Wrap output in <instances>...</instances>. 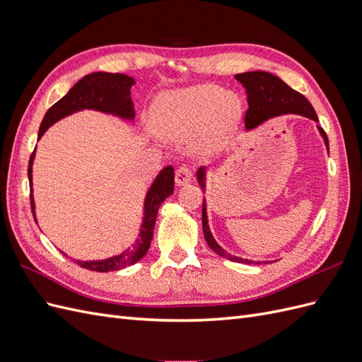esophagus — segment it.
<instances>
[{
	"mask_svg": "<svg viewBox=\"0 0 362 362\" xmlns=\"http://www.w3.org/2000/svg\"><path fill=\"white\" fill-rule=\"evenodd\" d=\"M192 177L193 172L189 166H180L175 172V182H177V185H184L192 181Z\"/></svg>",
	"mask_w": 362,
	"mask_h": 362,
	"instance_id": "esophagus-1",
	"label": "esophagus"
}]
</instances>
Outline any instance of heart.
<instances>
[{
    "mask_svg": "<svg viewBox=\"0 0 362 362\" xmlns=\"http://www.w3.org/2000/svg\"><path fill=\"white\" fill-rule=\"evenodd\" d=\"M243 105L238 95L216 84H194L161 93L151 107V127L166 140L194 136V148L210 152L234 134Z\"/></svg>",
    "mask_w": 362,
    "mask_h": 362,
    "instance_id": "obj_1",
    "label": "heart"
}]
</instances>
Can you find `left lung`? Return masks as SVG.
Masks as SVG:
<instances>
[{
	"label": "left lung",
	"instance_id": "obj_1",
	"mask_svg": "<svg viewBox=\"0 0 362 362\" xmlns=\"http://www.w3.org/2000/svg\"><path fill=\"white\" fill-rule=\"evenodd\" d=\"M235 80L243 84L247 95V104L249 108L245 116V125L246 131H250L257 128L258 125L264 124L266 120L276 117L281 115H300L308 119H313L314 122H319V117L315 115V110L313 108L311 103L306 98L296 92L288 84L284 83L279 76L264 72V71H252L245 74H237ZM320 136L323 137V141L326 145V149L329 151V141H327L326 133L323 128L317 125ZM206 170L208 168L202 166L196 172V178H198V184L201 189L205 192V181H206ZM202 228H204V237L205 242L208 243L217 255H221L226 259H231L235 262H243V264H261V261L247 259L242 257H235L228 254V252L218 245L213 234L211 229L208 226V216H206V202L204 199L202 205Z\"/></svg>",
	"mask_w": 362,
	"mask_h": 362
}]
</instances>
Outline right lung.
I'll return each instance as SVG.
<instances>
[{"label":"right lung","mask_w":362,"mask_h":362,"mask_svg":"<svg viewBox=\"0 0 362 362\" xmlns=\"http://www.w3.org/2000/svg\"><path fill=\"white\" fill-rule=\"evenodd\" d=\"M136 84L134 78L125 74H108V72H93L83 76L72 89L64 95L60 101L54 104L43 116V120L39 128L37 139H40L45 131L59 122L60 119L71 116L72 113L81 110H95L105 115L116 116L122 120L133 122L134 120V104L131 100V87ZM36 149L28 161V181H30V202L33 217L36 218V205L35 196H33V161H35ZM175 187V175L173 168L166 166L160 170V173L152 181L151 187L146 192L144 202V221L140 225V233L136 238L134 245L120 252L119 255L98 259V261H81L75 262L83 269L93 272H112L128 266L136 264L146 255L151 246L152 235H154V226L158 208L163 201L169 198ZM66 255V254H63Z\"/></svg>","instance_id":"obj_1"}]
</instances>
